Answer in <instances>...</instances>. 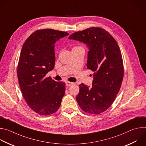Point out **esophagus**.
Segmentation results:
<instances>
[{
  "label": "esophagus",
  "instance_id": "34e87169",
  "mask_svg": "<svg viewBox=\"0 0 146 146\" xmlns=\"http://www.w3.org/2000/svg\"><path fill=\"white\" fill-rule=\"evenodd\" d=\"M74 84L73 82H69V81H66V86H70L72 85H73Z\"/></svg>",
  "mask_w": 146,
  "mask_h": 146
}]
</instances>
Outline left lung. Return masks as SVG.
<instances>
[{"label": "left lung", "instance_id": "obj_1", "mask_svg": "<svg viewBox=\"0 0 146 146\" xmlns=\"http://www.w3.org/2000/svg\"><path fill=\"white\" fill-rule=\"evenodd\" d=\"M69 39L79 41L88 48L87 66L94 72L92 85H79L76 97L80 108L86 113L99 114L114 101L123 77L119 48L114 37L105 29L92 27L72 34Z\"/></svg>", "mask_w": 146, "mask_h": 146}]
</instances>
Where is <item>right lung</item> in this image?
Masks as SVG:
<instances>
[{"label":"right lung","instance_id":"right-lung-1","mask_svg":"<svg viewBox=\"0 0 146 146\" xmlns=\"http://www.w3.org/2000/svg\"><path fill=\"white\" fill-rule=\"evenodd\" d=\"M68 35L51 29L38 30L26 40L21 51L17 68L20 88L29 106L40 115L57 111L65 95V83L46 75L54 68V44Z\"/></svg>","mask_w":146,"mask_h":146}]
</instances>
